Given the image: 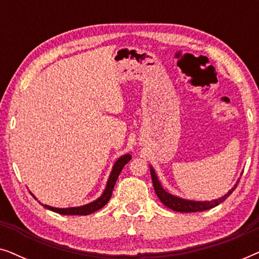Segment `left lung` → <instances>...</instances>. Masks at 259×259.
Listing matches in <instances>:
<instances>
[{
  "instance_id": "8db88e82",
  "label": "left lung",
  "mask_w": 259,
  "mask_h": 259,
  "mask_svg": "<svg viewBox=\"0 0 259 259\" xmlns=\"http://www.w3.org/2000/svg\"><path fill=\"white\" fill-rule=\"evenodd\" d=\"M150 171H151V177H152V182H153V187L155 193L162 204L165 206H167L168 208H171L173 211H178V212H199V211H205V210H210V208L217 206L221 203H223L226 198H228L230 194H231L235 189L238 185L239 180L237 182L235 186L232 187L231 190L229 191L228 193L224 194V196L218 198V199L214 200H205V201H198V200H189V199H184V198L173 196V194L168 193L167 191L164 190V187L161 186V183L159 182L157 175H155V171L153 169L152 166H150Z\"/></svg>"
}]
</instances>
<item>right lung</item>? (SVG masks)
I'll list each match as a JSON object with an SVG mask.
<instances>
[{"label":"right lung","mask_w":259,"mask_h":259,"mask_svg":"<svg viewBox=\"0 0 259 259\" xmlns=\"http://www.w3.org/2000/svg\"><path fill=\"white\" fill-rule=\"evenodd\" d=\"M131 158H132L131 157V154H123L118 159V160L115 161V164L113 165L111 175H109L107 184H106V189L104 190V192H102L101 196L99 197L97 200L92 201V203H90V204L82 205V206L67 207V208L53 207V206H48V205H45V204H42V205H44L46 208H48V210L54 211V212H56V213H60V214H66V215H87V214L93 213V212H95V211L100 210V208L104 207L105 205L108 203V200L111 199L113 189H114V185L116 183V179H118V177L120 175V172H121V169L123 168V166H125L127 162L131 160ZM35 199H36V198H35ZM38 203H40V201H38Z\"/></svg>","instance_id":"1"}]
</instances>
